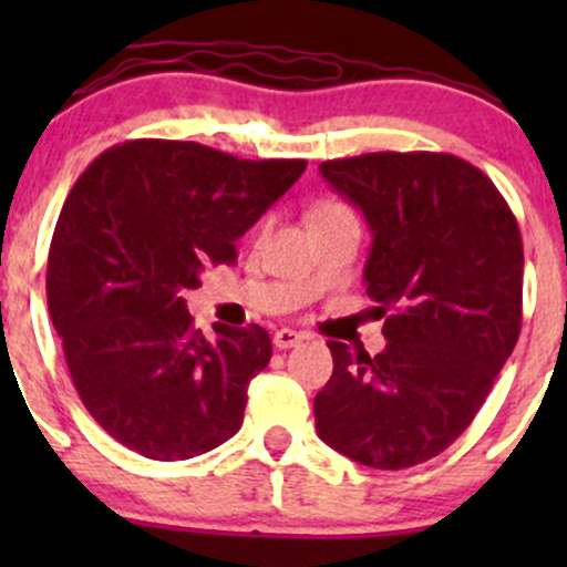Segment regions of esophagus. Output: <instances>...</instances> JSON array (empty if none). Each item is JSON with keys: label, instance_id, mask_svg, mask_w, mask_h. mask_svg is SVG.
Returning <instances> with one entry per match:
<instances>
[{"label": "esophagus", "instance_id": "obj_1", "mask_svg": "<svg viewBox=\"0 0 567 567\" xmlns=\"http://www.w3.org/2000/svg\"><path fill=\"white\" fill-rule=\"evenodd\" d=\"M301 340H305V334H299V331L293 329H279L277 334H274V346H277L279 351H288V348L299 346Z\"/></svg>", "mask_w": 567, "mask_h": 567}]
</instances>
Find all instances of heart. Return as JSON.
Instances as JSON below:
<instances>
[{"instance_id": "1", "label": "heart", "mask_w": 567, "mask_h": 567, "mask_svg": "<svg viewBox=\"0 0 567 567\" xmlns=\"http://www.w3.org/2000/svg\"><path fill=\"white\" fill-rule=\"evenodd\" d=\"M346 205H340V203H331V199H326V203H318L316 208H312V214H310V225L312 221H320V219H329V216H337V214H346ZM268 227V219L262 221V230H266Z\"/></svg>"}]
</instances>
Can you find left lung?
Wrapping results in <instances>:
<instances>
[{"label":"left lung","mask_w":567,"mask_h":567,"mask_svg":"<svg viewBox=\"0 0 567 567\" xmlns=\"http://www.w3.org/2000/svg\"><path fill=\"white\" fill-rule=\"evenodd\" d=\"M373 233L364 282L386 348L316 394L318 436L373 468L436 458L472 425L522 331L524 244L511 205L450 153H364L320 164Z\"/></svg>","instance_id":"1"}]
</instances>
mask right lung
<instances>
[{
	"mask_svg": "<svg viewBox=\"0 0 567 567\" xmlns=\"http://www.w3.org/2000/svg\"><path fill=\"white\" fill-rule=\"evenodd\" d=\"M305 158H236L199 142L128 140L68 194L45 271L51 323L84 409L123 447L186 461L236 436L271 359L262 326L208 340L183 293L299 181Z\"/></svg>",
	"mask_w": 567,
	"mask_h": 567,
	"instance_id": "add662e5",
	"label": "right lung"
}]
</instances>
